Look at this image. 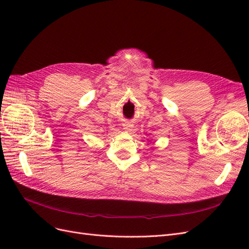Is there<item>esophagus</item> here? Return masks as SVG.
Segmentation results:
<instances>
[{"mask_svg": "<svg viewBox=\"0 0 249 249\" xmlns=\"http://www.w3.org/2000/svg\"><path fill=\"white\" fill-rule=\"evenodd\" d=\"M123 126H124V130L125 132H131L133 130V124L130 122H124Z\"/></svg>", "mask_w": 249, "mask_h": 249, "instance_id": "34e87169", "label": "esophagus"}]
</instances>
